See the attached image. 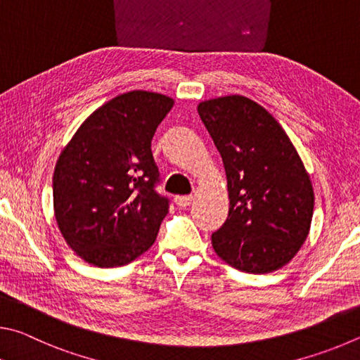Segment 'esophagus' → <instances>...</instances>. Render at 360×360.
I'll return each instance as SVG.
<instances>
[{"label": "esophagus", "instance_id": "obj_1", "mask_svg": "<svg viewBox=\"0 0 360 360\" xmlns=\"http://www.w3.org/2000/svg\"><path fill=\"white\" fill-rule=\"evenodd\" d=\"M193 196H175V204L176 207H180V209H185L191 204Z\"/></svg>", "mask_w": 360, "mask_h": 360}]
</instances>
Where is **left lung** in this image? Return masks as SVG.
<instances>
[{
	"label": "left lung",
	"instance_id": "1",
	"mask_svg": "<svg viewBox=\"0 0 360 360\" xmlns=\"http://www.w3.org/2000/svg\"><path fill=\"white\" fill-rule=\"evenodd\" d=\"M198 112L228 179L229 215L212 234L213 250L242 272H275L310 232V175L285 129L255 101L231 94L202 101Z\"/></svg>",
	"mask_w": 360,
	"mask_h": 360
}]
</instances>
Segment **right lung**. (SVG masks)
<instances>
[{
  "instance_id": "obj_1",
  "label": "right lung",
  "mask_w": 360,
  "mask_h": 360,
  "mask_svg": "<svg viewBox=\"0 0 360 360\" xmlns=\"http://www.w3.org/2000/svg\"><path fill=\"white\" fill-rule=\"evenodd\" d=\"M172 105L161 93L118 94L63 148L53 172L56 224L91 266H124L155 243L169 200L155 191L151 139Z\"/></svg>"
}]
</instances>
